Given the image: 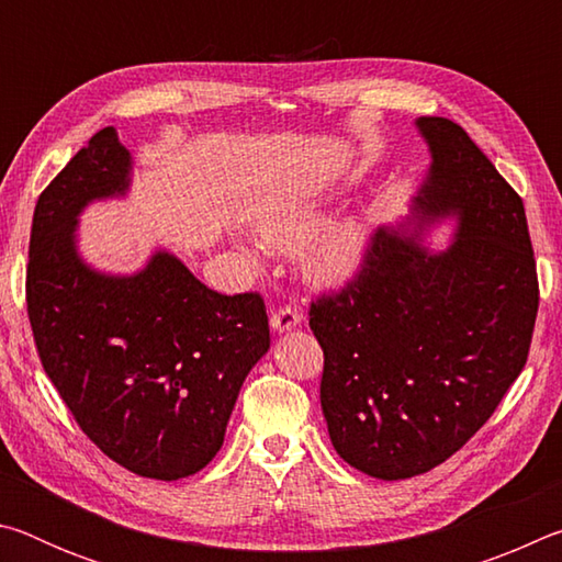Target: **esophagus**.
Masks as SVG:
<instances>
[{"instance_id": "1", "label": "esophagus", "mask_w": 562, "mask_h": 562, "mask_svg": "<svg viewBox=\"0 0 562 562\" xmlns=\"http://www.w3.org/2000/svg\"><path fill=\"white\" fill-rule=\"evenodd\" d=\"M300 322H302V315L297 312V307H280L278 312H272L270 327L282 335V331H290L297 327Z\"/></svg>"}]
</instances>
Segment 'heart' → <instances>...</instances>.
Wrapping results in <instances>:
<instances>
[{
	"mask_svg": "<svg viewBox=\"0 0 562 562\" xmlns=\"http://www.w3.org/2000/svg\"><path fill=\"white\" fill-rule=\"evenodd\" d=\"M325 217L327 203L317 195L278 198V201L265 203L252 213V233L268 250L294 252L325 223ZM369 243H372V235L359 215L339 217L304 246V278L319 284V288L347 284L364 268ZM260 245H240L243 258L252 268H260Z\"/></svg>",
	"mask_w": 562,
	"mask_h": 562,
	"instance_id": "b5f03b06",
	"label": "heart"
}]
</instances>
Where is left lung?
<instances>
[{"label":"left lung","instance_id":"left-lung-1","mask_svg":"<svg viewBox=\"0 0 562 562\" xmlns=\"http://www.w3.org/2000/svg\"><path fill=\"white\" fill-rule=\"evenodd\" d=\"M431 164L355 282L310 310L319 402L357 471L402 481L453 456L526 367L538 315L526 207L459 123L416 119ZM451 222L452 243L423 237Z\"/></svg>","mask_w":562,"mask_h":562}]
</instances>
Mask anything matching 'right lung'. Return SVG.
Returning a JSON list of instances; mask_svg holds the SVG:
<instances>
[{
    "label": "right lung",
    "mask_w": 562,
    "mask_h": 562,
    "mask_svg": "<svg viewBox=\"0 0 562 562\" xmlns=\"http://www.w3.org/2000/svg\"><path fill=\"white\" fill-rule=\"evenodd\" d=\"M133 156L99 131L34 207L26 307L46 376L81 431L123 469L156 481L193 475L221 451L250 369L268 355L260 294H221L156 247L131 274L79 250L91 203L126 198Z\"/></svg>",
    "instance_id": "obj_1"
}]
</instances>
